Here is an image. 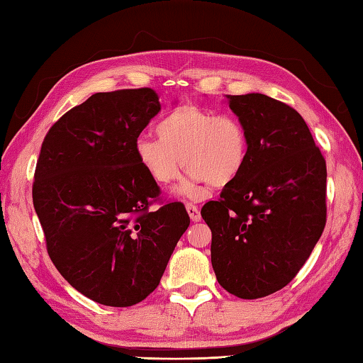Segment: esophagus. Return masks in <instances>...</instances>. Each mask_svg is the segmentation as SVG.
<instances>
[{
  "instance_id": "esophagus-1",
  "label": "esophagus",
  "mask_w": 363,
  "mask_h": 363,
  "mask_svg": "<svg viewBox=\"0 0 363 363\" xmlns=\"http://www.w3.org/2000/svg\"><path fill=\"white\" fill-rule=\"evenodd\" d=\"M186 209H187V212H189V215H190V220H191V221L198 223L199 220H201V213H199L198 206H195L194 203H187V204H186Z\"/></svg>"
}]
</instances>
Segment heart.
Returning <instances> with one entry per match:
<instances>
[{
	"label": "heart",
	"instance_id": "b5f03b06",
	"mask_svg": "<svg viewBox=\"0 0 363 363\" xmlns=\"http://www.w3.org/2000/svg\"><path fill=\"white\" fill-rule=\"evenodd\" d=\"M156 134L157 138H137L135 159L159 186L174 182L184 164L189 168L187 179L179 187L184 196L199 199L209 186H229L248 162V133L233 113L184 104L157 121Z\"/></svg>",
	"mask_w": 363,
	"mask_h": 363
}]
</instances>
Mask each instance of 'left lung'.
I'll return each instance as SVG.
<instances>
[{
  "label": "left lung",
  "mask_w": 363,
  "mask_h": 363,
  "mask_svg": "<svg viewBox=\"0 0 363 363\" xmlns=\"http://www.w3.org/2000/svg\"><path fill=\"white\" fill-rule=\"evenodd\" d=\"M246 128L245 169L203 206L211 257L223 289L256 299L284 289L309 259L326 225V160L304 118L262 94L228 95Z\"/></svg>",
  "instance_id": "obj_1"
}]
</instances>
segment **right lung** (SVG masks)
Returning a JSON list of instances; mask_svg holds the SVG:
<instances>
[{
  "label": "right lung",
  "instance_id": "add662e5",
  "mask_svg": "<svg viewBox=\"0 0 363 363\" xmlns=\"http://www.w3.org/2000/svg\"><path fill=\"white\" fill-rule=\"evenodd\" d=\"M159 111L148 87L95 94L42 143L33 203L46 250L65 281L99 304L134 306L156 290L190 225L182 203L150 211L160 189L134 154Z\"/></svg>",
  "mask_w": 363,
  "mask_h": 363
}]
</instances>
